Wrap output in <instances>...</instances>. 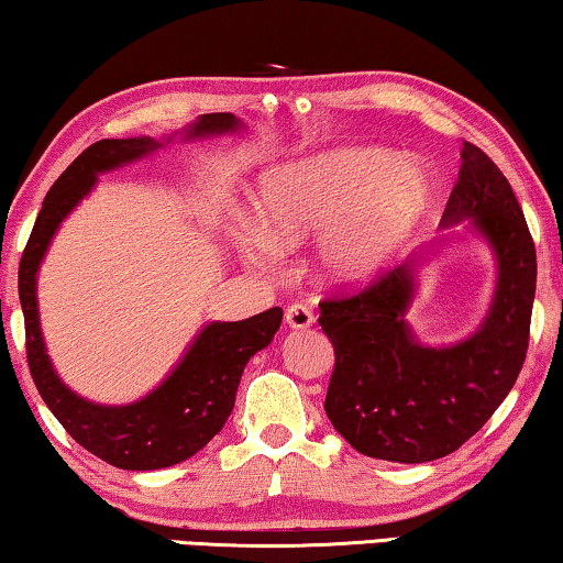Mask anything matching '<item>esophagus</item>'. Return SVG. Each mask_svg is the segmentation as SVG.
<instances>
[{"label":"esophagus","mask_w":563,"mask_h":563,"mask_svg":"<svg viewBox=\"0 0 563 563\" xmlns=\"http://www.w3.org/2000/svg\"><path fill=\"white\" fill-rule=\"evenodd\" d=\"M287 324L291 330H307V327L314 324V314H311V309L305 305H291L287 309Z\"/></svg>","instance_id":"obj_1"}]
</instances>
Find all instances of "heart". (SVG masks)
<instances>
[{
  "label": "heart",
  "mask_w": 563,
  "mask_h": 563,
  "mask_svg": "<svg viewBox=\"0 0 563 563\" xmlns=\"http://www.w3.org/2000/svg\"><path fill=\"white\" fill-rule=\"evenodd\" d=\"M438 191L428 163L377 151H336L274 168L256 194L258 256L317 239L314 266L332 287H360L390 266Z\"/></svg>",
  "instance_id": "heart-1"
}]
</instances>
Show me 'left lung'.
I'll use <instances>...</instances> for the list:
<instances>
[{"label": "left lung", "mask_w": 563, "mask_h": 563, "mask_svg": "<svg viewBox=\"0 0 563 563\" xmlns=\"http://www.w3.org/2000/svg\"><path fill=\"white\" fill-rule=\"evenodd\" d=\"M461 161L440 227L468 221L496 256V291L478 330L440 347L415 336L405 314L422 256L319 305L334 347L327 418L354 451L379 461L428 463L457 451L511 393L529 350L536 249L523 211L486 153L463 143Z\"/></svg>", "instance_id": "obj_1"}]
</instances>
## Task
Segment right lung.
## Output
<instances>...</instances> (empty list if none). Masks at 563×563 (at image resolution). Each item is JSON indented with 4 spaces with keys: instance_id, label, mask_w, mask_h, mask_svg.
<instances>
[{
    "instance_id": "right-lung-1",
    "label": "right lung",
    "mask_w": 563,
    "mask_h": 563,
    "mask_svg": "<svg viewBox=\"0 0 563 563\" xmlns=\"http://www.w3.org/2000/svg\"><path fill=\"white\" fill-rule=\"evenodd\" d=\"M241 120L231 112H209L184 131L155 137H108L92 143L67 166L42 201L20 262V305L27 334V362L34 385L85 451L123 471H158L196 455L223 428L236 402L246 362L269 347L284 311L272 307L241 322H209L188 344L184 357L158 387L128 405L85 400L67 387L52 367L40 327L37 272L59 223L88 196L100 173L115 170L155 153L163 145L196 137L236 133Z\"/></svg>"
}]
</instances>
